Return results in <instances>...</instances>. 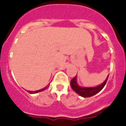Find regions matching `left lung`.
<instances>
[{
  "label": "left lung",
  "mask_w": 126,
  "mask_h": 126,
  "mask_svg": "<svg viewBox=\"0 0 126 126\" xmlns=\"http://www.w3.org/2000/svg\"><path fill=\"white\" fill-rule=\"evenodd\" d=\"M77 76V75H76ZM76 76L74 78L71 80V86L74 92L80 95L82 97L86 98V97H91L93 96L96 93H99L101 90L103 88L107 81L108 78H109V74L108 75L107 78L105 80L104 82L102 83L101 84L94 86V87H83V86H80L78 83H77V76Z\"/></svg>",
  "instance_id": "1"
}]
</instances>
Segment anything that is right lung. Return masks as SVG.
Listing matches in <instances>:
<instances>
[{
	"instance_id": "add662e5",
	"label": "right lung",
	"mask_w": 126,
	"mask_h": 126,
	"mask_svg": "<svg viewBox=\"0 0 126 126\" xmlns=\"http://www.w3.org/2000/svg\"><path fill=\"white\" fill-rule=\"evenodd\" d=\"M50 86V83H48V84L47 86H46L45 88H43L41 89V90H36V91H27V92H28V93H31V94H34V93H38V92H43V91H44L45 90H46L47 88H48V86Z\"/></svg>"
}]
</instances>
